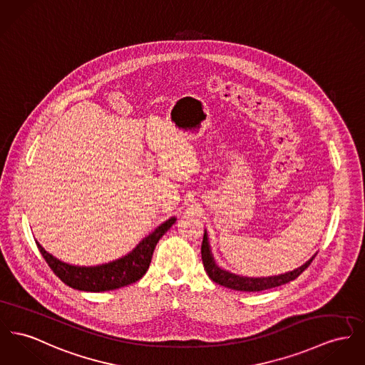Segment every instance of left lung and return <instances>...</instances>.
<instances>
[{
  "instance_id": "left-lung-1",
  "label": "left lung",
  "mask_w": 365,
  "mask_h": 365,
  "mask_svg": "<svg viewBox=\"0 0 365 365\" xmlns=\"http://www.w3.org/2000/svg\"><path fill=\"white\" fill-rule=\"evenodd\" d=\"M200 252H202L203 267H205L209 278L213 282L222 285L225 288H230V289L242 292L266 291V289H271V288L288 284V282L293 281L294 278H297L306 268L310 266V263L313 262V259L316 257L317 255L316 253L310 260H307L300 267L294 268V269L288 271V272H284V274L271 275V277H243V275L230 272L227 269H222V268H220L216 264L215 257L212 255V249H210V243H209V238H207V232L206 231L203 234V241H202Z\"/></svg>"
}]
</instances>
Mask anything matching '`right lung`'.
<instances>
[{"label": "right lung", "mask_w": 365, "mask_h": 365, "mask_svg": "<svg viewBox=\"0 0 365 365\" xmlns=\"http://www.w3.org/2000/svg\"><path fill=\"white\" fill-rule=\"evenodd\" d=\"M175 220V217H170L162 222L125 256L98 266H73L61 262L49 255L37 241L36 243L55 275L71 288L84 292L113 291L134 284L143 278L150 264L156 243L168 232V230H170Z\"/></svg>", "instance_id": "1"}]
</instances>
